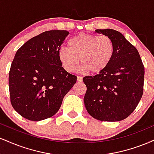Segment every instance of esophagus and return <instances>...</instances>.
Segmentation results:
<instances>
[{
  "instance_id": "34e87169",
  "label": "esophagus",
  "mask_w": 154,
  "mask_h": 154,
  "mask_svg": "<svg viewBox=\"0 0 154 154\" xmlns=\"http://www.w3.org/2000/svg\"><path fill=\"white\" fill-rule=\"evenodd\" d=\"M77 81L79 82H82L83 81V77L82 76H78L77 77Z\"/></svg>"
}]
</instances>
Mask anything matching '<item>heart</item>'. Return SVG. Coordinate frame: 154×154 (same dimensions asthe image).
Segmentation results:
<instances>
[{"label":"heart","instance_id":"heart-1","mask_svg":"<svg viewBox=\"0 0 154 154\" xmlns=\"http://www.w3.org/2000/svg\"><path fill=\"white\" fill-rule=\"evenodd\" d=\"M68 48L62 46L58 56L63 68L68 72L75 71L79 62L82 69L92 74L103 71L114 55V43L107 35L80 33L68 41Z\"/></svg>","mask_w":154,"mask_h":154}]
</instances>
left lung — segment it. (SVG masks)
I'll return each instance as SVG.
<instances>
[{"label":"left lung","mask_w":154,"mask_h":154,"mask_svg":"<svg viewBox=\"0 0 154 154\" xmlns=\"http://www.w3.org/2000/svg\"><path fill=\"white\" fill-rule=\"evenodd\" d=\"M96 31L111 38L115 51L103 71L83 79L87 88L85 106L97 120H123L136 109L143 96L144 66L137 49L120 32L113 29Z\"/></svg>","instance_id":"1"}]
</instances>
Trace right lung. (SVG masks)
I'll return each instance as SVG.
<instances>
[{"label": "right lung", "mask_w": 154, "mask_h": 154, "mask_svg": "<svg viewBox=\"0 0 154 154\" xmlns=\"http://www.w3.org/2000/svg\"><path fill=\"white\" fill-rule=\"evenodd\" d=\"M67 31L41 33L17 51L9 71L11 103L28 120L38 121L56 114L77 77L63 68L58 56Z\"/></svg>", "instance_id": "right-lung-1"}]
</instances>
